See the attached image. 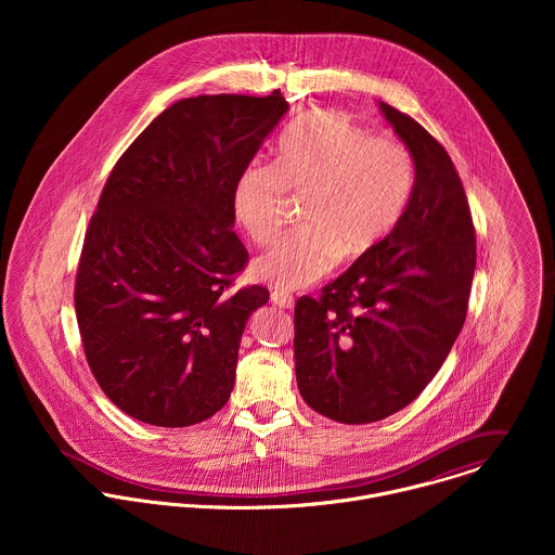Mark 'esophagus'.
<instances>
[{
    "label": "esophagus",
    "mask_w": 555,
    "mask_h": 555,
    "mask_svg": "<svg viewBox=\"0 0 555 555\" xmlns=\"http://www.w3.org/2000/svg\"><path fill=\"white\" fill-rule=\"evenodd\" d=\"M271 301H273L278 308H282V310H291V308L295 306L293 295H288V293H284V291H273V293H271Z\"/></svg>",
    "instance_id": "esophagus-1"
}]
</instances>
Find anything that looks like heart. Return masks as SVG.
I'll return each mask as SVG.
<instances>
[{"mask_svg":"<svg viewBox=\"0 0 555 555\" xmlns=\"http://www.w3.org/2000/svg\"><path fill=\"white\" fill-rule=\"evenodd\" d=\"M414 185V162L393 137L372 134L333 108L297 119L278 159L247 162L235 183L237 220L258 245L280 235L288 196L304 201L301 231L251 264L256 280L297 291L317 284L337 260L374 251L396 229Z\"/></svg>","mask_w":555,"mask_h":555,"instance_id":"b5f03b06","label":"heart"}]
</instances>
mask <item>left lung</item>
Masks as SVG:
<instances>
[{"label":"left lung","instance_id":"left-lung-1","mask_svg":"<svg viewBox=\"0 0 555 555\" xmlns=\"http://www.w3.org/2000/svg\"><path fill=\"white\" fill-rule=\"evenodd\" d=\"M380 108L414 159L410 201L374 251L295 306L299 393L348 425L396 414L431 383L475 278V224L453 159L410 115Z\"/></svg>","mask_w":555,"mask_h":555}]
</instances>
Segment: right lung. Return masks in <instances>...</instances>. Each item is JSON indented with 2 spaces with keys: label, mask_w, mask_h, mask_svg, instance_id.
<instances>
[{
  "label": "right lung",
  "mask_w": 555,
  "mask_h": 555,
  "mask_svg": "<svg viewBox=\"0 0 555 555\" xmlns=\"http://www.w3.org/2000/svg\"><path fill=\"white\" fill-rule=\"evenodd\" d=\"M286 111L280 91L183 98L113 166L75 310L89 370L128 416L188 427L229 401L245 322L269 301L262 286L235 288L249 258L235 183Z\"/></svg>",
  "instance_id": "obj_1"
}]
</instances>
